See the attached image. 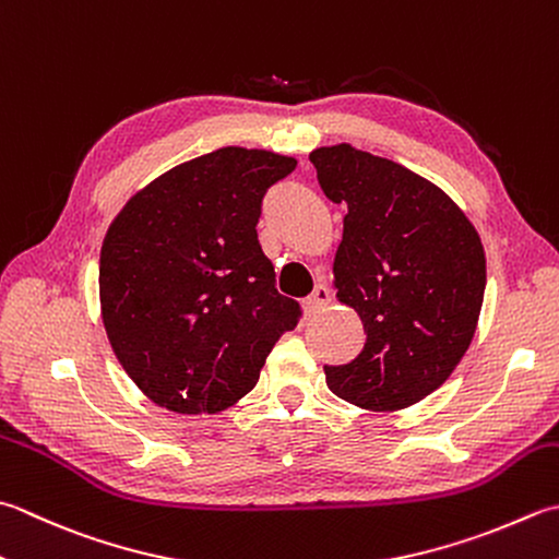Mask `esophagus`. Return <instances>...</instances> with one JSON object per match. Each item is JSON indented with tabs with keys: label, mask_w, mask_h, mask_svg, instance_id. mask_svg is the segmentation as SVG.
I'll return each instance as SVG.
<instances>
[{
	"label": "esophagus",
	"mask_w": 559,
	"mask_h": 559,
	"mask_svg": "<svg viewBox=\"0 0 559 559\" xmlns=\"http://www.w3.org/2000/svg\"><path fill=\"white\" fill-rule=\"evenodd\" d=\"M330 300H332V290L320 283V286H314V290L302 300V310H305V314L312 317L320 310H324L326 305H330Z\"/></svg>",
	"instance_id": "34e87169"
}]
</instances>
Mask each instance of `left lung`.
Segmentation results:
<instances>
[{"mask_svg":"<svg viewBox=\"0 0 559 559\" xmlns=\"http://www.w3.org/2000/svg\"><path fill=\"white\" fill-rule=\"evenodd\" d=\"M324 195L346 205L334 257L338 302L366 344L324 366L336 397L370 412L412 407L441 388L473 342L487 266L475 225L439 186L352 145L310 152Z\"/></svg>","mask_w":559,"mask_h":559,"instance_id":"obj_1","label":"left lung"}]
</instances>
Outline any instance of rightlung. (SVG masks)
<instances>
[{
    "label": "right lung",
    "instance_id": "obj_1",
    "mask_svg": "<svg viewBox=\"0 0 559 559\" xmlns=\"http://www.w3.org/2000/svg\"><path fill=\"white\" fill-rule=\"evenodd\" d=\"M298 159L221 147L164 171L108 227L102 320L130 380L177 414H217L257 385L300 305L257 239L261 201Z\"/></svg>",
    "mask_w": 559,
    "mask_h": 559
}]
</instances>
